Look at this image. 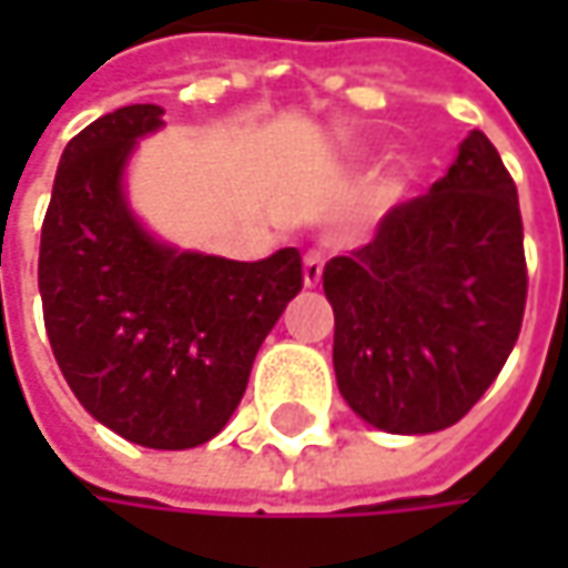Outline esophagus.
<instances>
[{"label":"esophagus","instance_id":"34e87169","mask_svg":"<svg viewBox=\"0 0 568 568\" xmlns=\"http://www.w3.org/2000/svg\"><path fill=\"white\" fill-rule=\"evenodd\" d=\"M322 252H306V258H303V287H318V281H322Z\"/></svg>","mask_w":568,"mask_h":568}]
</instances>
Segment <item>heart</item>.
Instances as JSON below:
<instances>
[{
    "mask_svg": "<svg viewBox=\"0 0 568 568\" xmlns=\"http://www.w3.org/2000/svg\"><path fill=\"white\" fill-rule=\"evenodd\" d=\"M395 192H398V189L392 186V189H385V199H388V195H395Z\"/></svg>",
    "mask_w": 568,
    "mask_h": 568,
    "instance_id": "1",
    "label": "heart"
}]
</instances>
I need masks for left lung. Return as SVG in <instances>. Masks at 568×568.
<instances>
[{"label": "left lung", "mask_w": 568, "mask_h": 568, "mask_svg": "<svg viewBox=\"0 0 568 568\" xmlns=\"http://www.w3.org/2000/svg\"><path fill=\"white\" fill-rule=\"evenodd\" d=\"M513 176L474 129L426 195L395 205L373 243L335 255V379L369 426L424 436L458 424L509 361L528 296Z\"/></svg>", "instance_id": "8db88e82"}]
</instances>
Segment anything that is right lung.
Segmentation results:
<instances>
[{
    "label": "right lung",
    "mask_w": 568,
    "mask_h": 568,
    "mask_svg": "<svg viewBox=\"0 0 568 568\" xmlns=\"http://www.w3.org/2000/svg\"><path fill=\"white\" fill-rule=\"evenodd\" d=\"M161 116L158 103L120 106L65 144L37 284L81 407L135 446L176 452L227 426L262 341L303 287V265L294 246L233 262L144 230L125 166Z\"/></svg>",
    "instance_id": "1"
}]
</instances>
